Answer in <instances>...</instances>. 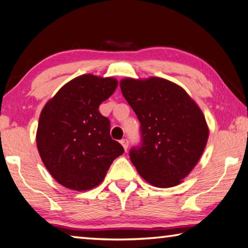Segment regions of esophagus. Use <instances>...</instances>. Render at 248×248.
Returning <instances> with one entry per match:
<instances>
[{
  "label": "esophagus",
  "instance_id": "esophagus-1",
  "mask_svg": "<svg viewBox=\"0 0 248 248\" xmlns=\"http://www.w3.org/2000/svg\"><path fill=\"white\" fill-rule=\"evenodd\" d=\"M121 144H122V146H123V147H124L125 151H127V148H128V140H126V139L122 140H121Z\"/></svg>",
  "mask_w": 248,
  "mask_h": 248
}]
</instances>
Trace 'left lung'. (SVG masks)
Segmentation results:
<instances>
[{"mask_svg": "<svg viewBox=\"0 0 248 248\" xmlns=\"http://www.w3.org/2000/svg\"><path fill=\"white\" fill-rule=\"evenodd\" d=\"M120 87L140 123L141 143L129 152L133 165L158 188L179 185L198 164L208 141L203 113L169 80L126 78Z\"/></svg>", "mask_w": 248, "mask_h": 248, "instance_id": "1", "label": "left lung"}]
</instances>
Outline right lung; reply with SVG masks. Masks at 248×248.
<instances>
[{
    "instance_id": "obj_1",
    "label": "right lung",
    "mask_w": 248,
    "mask_h": 248,
    "mask_svg": "<svg viewBox=\"0 0 248 248\" xmlns=\"http://www.w3.org/2000/svg\"><path fill=\"white\" fill-rule=\"evenodd\" d=\"M117 88L114 78L82 75L69 81L45 105L36 143L45 167L66 188L86 191L103 181L124 153L109 135V120L99 107Z\"/></svg>"
}]
</instances>
